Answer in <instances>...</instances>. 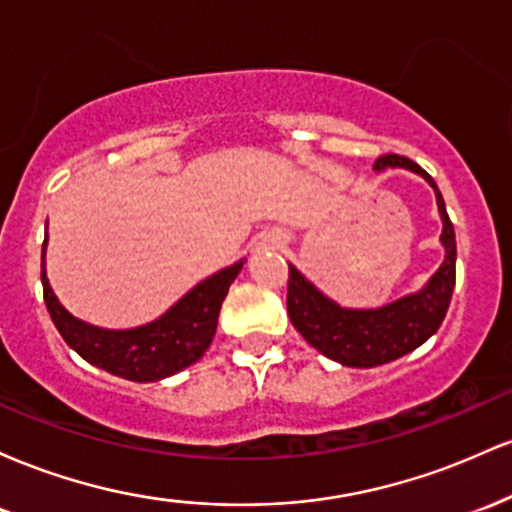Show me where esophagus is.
I'll return each instance as SVG.
<instances>
[{
    "instance_id": "esophagus-1",
    "label": "esophagus",
    "mask_w": 512,
    "mask_h": 512,
    "mask_svg": "<svg viewBox=\"0 0 512 512\" xmlns=\"http://www.w3.org/2000/svg\"><path fill=\"white\" fill-rule=\"evenodd\" d=\"M281 245H284V243H281V238H276V240H272V248H281Z\"/></svg>"
}]
</instances>
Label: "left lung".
I'll use <instances>...</instances> for the list:
<instances>
[{
    "mask_svg": "<svg viewBox=\"0 0 512 512\" xmlns=\"http://www.w3.org/2000/svg\"><path fill=\"white\" fill-rule=\"evenodd\" d=\"M373 168H407L411 173H419L436 190L438 211L440 219H443L440 243L445 248V260L438 267V272L428 279L424 289L409 293L395 303H387L383 308L370 310L342 308L325 293L317 291L293 264H289L286 308H289L293 327L322 356L351 368L383 366V363L395 361V358L424 344L431 334H436L440 322H443L452 289H455V228H452L448 211H445L443 195H440L436 180L414 161L397 154L380 156Z\"/></svg>",
    "mask_w": 512,
    "mask_h": 512,
    "instance_id": "left-lung-1",
    "label": "left lung"
}]
</instances>
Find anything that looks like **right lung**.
<instances>
[{
	"label": "right lung",
	"instance_id": "right-lung-1",
	"mask_svg": "<svg viewBox=\"0 0 512 512\" xmlns=\"http://www.w3.org/2000/svg\"><path fill=\"white\" fill-rule=\"evenodd\" d=\"M45 245H48V238L43 243L40 279H43L45 305L57 332L91 366L108 370L117 378L134 380V383H156V380L180 373L182 368L192 366L204 356L216 334V322H219V310L228 286L243 269V260H240L211 274L209 279L199 281L195 289L187 291L173 308L149 325L132 327V330H103V327L76 320L57 301L45 274Z\"/></svg>",
	"mask_w": 512,
	"mask_h": 512
}]
</instances>
